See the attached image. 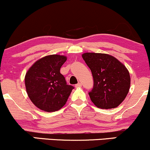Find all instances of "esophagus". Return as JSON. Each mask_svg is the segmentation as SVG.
<instances>
[{"mask_svg":"<svg viewBox=\"0 0 150 150\" xmlns=\"http://www.w3.org/2000/svg\"><path fill=\"white\" fill-rule=\"evenodd\" d=\"M82 87V83H80V82H79V83H77V84H76V85H75V87Z\"/></svg>","mask_w":150,"mask_h":150,"instance_id":"34e87169","label":"esophagus"}]
</instances>
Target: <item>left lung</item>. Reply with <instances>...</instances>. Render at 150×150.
Wrapping results in <instances>:
<instances>
[{
	"label": "left lung",
	"instance_id": "obj_1",
	"mask_svg": "<svg viewBox=\"0 0 150 150\" xmlns=\"http://www.w3.org/2000/svg\"><path fill=\"white\" fill-rule=\"evenodd\" d=\"M82 58L94 79V86L89 92L91 100L98 108L117 107L126 97L130 89V74L125 65L105 53H85Z\"/></svg>",
	"mask_w": 150,
	"mask_h": 150
}]
</instances>
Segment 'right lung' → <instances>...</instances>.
Listing matches in <instances>:
<instances>
[{
	"mask_svg": "<svg viewBox=\"0 0 150 150\" xmlns=\"http://www.w3.org/2000/svg\"><path fill=\"white\" fill-rule=\"evenodd\" d=\"M67 58L50 55L34 63L25 75V87L30 100L46 112L61 109L74 89L60 73Z\"/></svg>",
	"mask_w": 150,
	"mask_h": 150,
	"instance_id": "obj_1",
	"label": "right lung"
}]
</instances>
